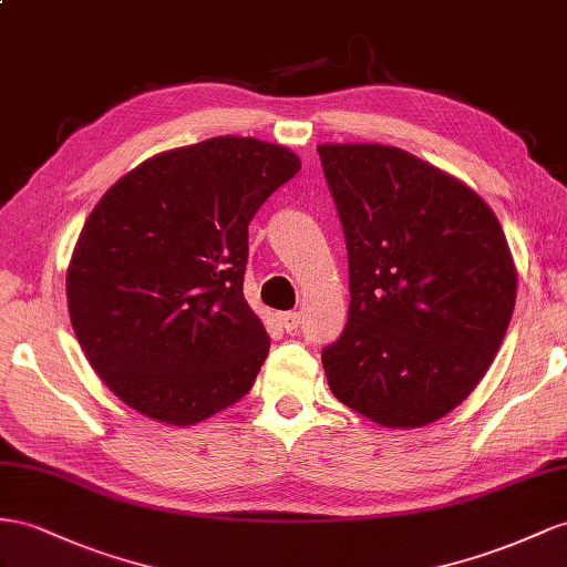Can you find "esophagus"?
Masks as SVG:
<instances>
[{"mask_svg":"<svg viewBox=\"0 0 567 567\" xmlns=\"http://www.w3.org/2000/svg\"><path fill=\"white\" fill-rule=\"evenodd\" d=\"M280 323L287 332H297L301 328V316L297 311H287L280 316Z\"/></svg>","mask_w":567,"mask_h":567,"instance_id":"34e87169","label":"esophagus"}]
</instances>
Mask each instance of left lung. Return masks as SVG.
Masks as SVG:
<instances>
[{"label": "left lung", "mask_w": 567, "mask_h": 567, "mask_svg": "<svg viewBox=\"0 0 567 567\" xmlns=\"http://www.w3.org/2000/svg\"><path fill=\"white\" fill-rule=\"evenodd\" d=\"M347 241L350 316L321 361L347 408L388 429L453 412L511 326L517 272L467 184L381 143L318 145Z\"/></svg>", "instance_id": "left-lung-1"}]
</instances>
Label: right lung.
<instances>
[{
  "instance_id": "add662e5",
  "label": "right lung",
  "mask_w": 567,
  "mask_h": 567,
  "mask_svg": "<svg viewBox=\"0 0 567 567\" xmlns=\"http://www.w3.org/2000/svg\"><path fill=\"white\" fill-rule=\"evenodd\" d=\"M285 145L215 136L110 186L66 270L71 326L128 408L192 426L249 393L270 338L244 299L249 223L295 177Z\"/></svg>"
}]
</instances>
